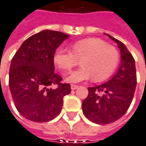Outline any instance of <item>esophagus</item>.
Segmentation results:
<instances>
[{"instance_id":"34e87169","label":"esophagus","mask_w":146,"mask_h":146,"mask_svg":"<svg viewBox=\"0 0 146 146\" xmlns=\"http://www.w3.org/2000/svg\"><path fill=\"white\" fill-rule=\"evenodd\" d=\"M78 88V85H71V88H72V90H75V89H77Z\"/></svg>"}]
</instances>
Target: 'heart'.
<instances>
[{"label":"heart","mask_w":146,"mask_h":146,"mask_svg":"<svg viewBox=\"0 0 146 146\" xmlns=\"http://www.w3.org/2000/svg\"><path fill=\"white\" fill-rule=\"evenodd\" d=\"M72 51L57 48L54 61L62 71H69L81 59L82 68L72 72L65 78L70 83H79L94 78L102 82L112 74L118 65L119 54L114 46L107 44L99 38H86L75 41L71 45Z\"/></svg>","instance_id":"heart-1"}]
</instances>
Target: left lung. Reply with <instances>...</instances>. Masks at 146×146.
<instances>
[{"label":"left lung","mask_w":146,"mask_h":146,"mask_svg":"<svg viewBox=\"0 0 146 146\" xmlns=\"http://www.w3.org/2000/svg\"><path fill=\"white\" fill-rule=\"evenodd\" d=\"M106 35L119 46L121 64L116 74L108 82L88 88V95L82 102V111L85 117L101 125L112 123L125 114L137 84L134 58L122 42Z\"/></svg>","instance_id":"8db88e82"}]
</instances>
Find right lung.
<instances>
[{"label":"right lung","mask_w":146,"mask_h":146,"mask_svg":"<svg viewBox=\"0 0 146 146\" xmlns=\"http://www.w3.org/2000/svg\"><path fill=\"white\" fill-rule=\"evenodd\" d=\"M68 35L44 30L25 40L11 62L9 88L15 107L25 119L45 122L56 118L70 84L54 73V54ZM57 85L55 89L52 88Z\"/></svg>","instance_id":"obj_1"}]
</instances>
